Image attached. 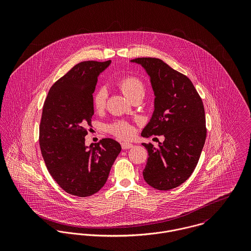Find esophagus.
<instances>
[{
	"mask_svg": "<svg viewBox=\"0 0 251 251\" xmlns=\"http://www.w3.org/2000/svg\"><path fill=\"white\" fill-rule=\"evenodd\" d=\"M122 148H123V150H127V149L133 148V145H132V144L124 142V143H122Z\"/></svg>",
	"mask_w": 251,
	"mask_h": 251,
	"instance_id": "obj_1",
	"label": "esophagus"
}]
</instances>
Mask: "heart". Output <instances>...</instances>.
<instances>
[{"mask_svg":"<svg viewBox=\"0 0 251 251\" xmlns=\"http://www.w3.org/2000/svg\"><path fill=\"white\" fill-rule=\"evenodd\" d=\"M118 88L123 92V94L128 98L132 99L136 95H144L145 94V86L143 81L134 75H127L122 77L117 82ZM107 93L104 88H99L95 91L93 95V106L100 111L106 105ZM108 130L114 134L115 136L123 139H128L133 135V127L126 122H116L108 126Z\"/></svg>","mask_w":251,"mask_h":251,"instance_id":"b5f03b06","label":"heart"}]
</instances>
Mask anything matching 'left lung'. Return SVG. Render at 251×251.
<instances>
[{
  "instance_id": "left-lung-1",
  "label": "left lung",
  "mask_w": 251,
  "mask_h": 251,
  "mask_svg": "<svg viewBox=\"0 0 251 251\" xmlns=\"http://www.w3.org/2000/svg\"><path fill=\"white\" fill-rule=\"evenodd\" d=\"M151 78L154 92V111L141 133L143 137L163 135L154 148L143 143L149 157L144 179L158 190L180 185L193 173L207 136L202 99L188 77L160 59L137 58Z\"/></svg>"
}]
</instances>
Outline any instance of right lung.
<instances>
[{"instance_id":"obj_1","label":"right lung","mask_w":251,"mask_h":251,"mask_svg":"<svg viewBox=\"0 0 251 251\" xmlns=\"http://www.w3.org/2000/svg\"><path fill=\"white\" fill-rule=\"evenodd\" d=\"M111 61H85L74 66L50 88L42 107L39 146L48 172L66 192L87 197L106 182L122 148L104 138L85 145L94 115L93 94L98 76Z\"/></svg>"}]
</instances>
